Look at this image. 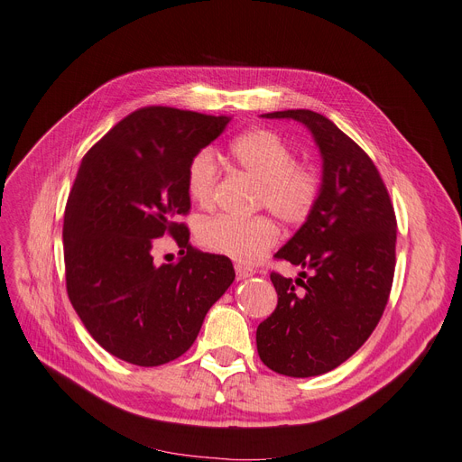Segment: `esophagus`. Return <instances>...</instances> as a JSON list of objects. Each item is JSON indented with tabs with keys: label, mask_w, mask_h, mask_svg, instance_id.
Segmentation results:
<instances>
[{
	"label": "esophagus",
	"mask_w": 462,
	"mask_h": 462,
	"mask_svg": "<svg viewBox=\"0 0 462 462\" xmlns=\"http://www.w3.org/2000/svg\"><path fill=\"white\" fill-rule=\"evenodd\" d=\"M234 268H236V277H237V279H245V277H251V275L254 273V270H253V268H249V266L236 264Z\"/></svg>",
	"instance_id": "esophagus-1"
}]
</instances>
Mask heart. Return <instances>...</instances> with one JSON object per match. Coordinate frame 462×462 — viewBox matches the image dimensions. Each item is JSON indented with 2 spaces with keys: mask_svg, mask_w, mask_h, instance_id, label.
Returning <instances> with one entry per match:
<instances>
[{
  "mask_svg": "<svg viewBox=\"0 0 462 462\" xmlns=\"http://www.w3.org/2000/svg\"><path fill=\"white\" fill-rule=\"evenodd\" d=\"M236 164L258 181L256 208H266L285 225L298 226L317 209L323 177L308 162H294V151L272 130L256 128L230 143ZM218 179V160L211 149H199L189 160L187 192L196 204L211 202ZM198 239L206 249L237 263H258L279 239V228L268 215L236 218L217 215L204 220Z\"/></svg>",
  "mask_w": 462,
  "mask_h": 462,
  "instance_id": "b5f03b06",
  "label": "heart"
}]
</instances>
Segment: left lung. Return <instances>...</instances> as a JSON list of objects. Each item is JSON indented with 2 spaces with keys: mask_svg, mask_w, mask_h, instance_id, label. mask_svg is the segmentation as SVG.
Listing matches in <instances>:
<instances>
[{
  "mask_svg": "<svg viewBox=\"0 0 462 462\" xmlns=\"http://www.w3.org/2000/svg\"><path fill=\"white\" fill-rule=\"evenodd\" d=\"M263 116L306 125L323 154L317 209L273 254L304 272L296 281L270 273L277 306L256 328L258 356L270 370L310 377L346 363L383 315L396 264V215L372 158L327 116L310 109Z\"/></svg>",
  "mask_w": 462,
  "mask_h": 462,
  "instance_id": "1",
  "label": "left lung"
}]
</instances>
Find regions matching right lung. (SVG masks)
Wrapping results in <instances>:
<instances>
[{
    "instance_id": "add662e5",
    "label": "right lung",
    "mask_w": 462,
    "mask_h": 462,
    "mask_svg": "<svg viewBox=\"0 0 462 462\" xmlns=\"http://www.w3.org/2000/svg\"><path fill=\"white\" fill-rule=\"evenodd\" d=\"M228 125L175 107H142L116 123L83 156L64 211L69 302L106 351L135 366L181 356L206 313L236 277L226 256L189 242L179 217L190 211L189 160ZM184 249L156 267L157 237Z\"/></svg>"
}]
</instances>
